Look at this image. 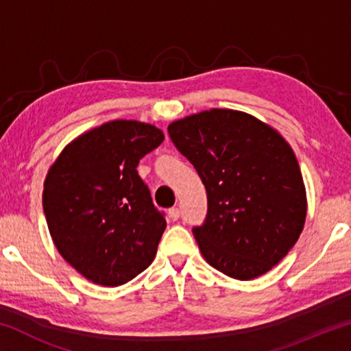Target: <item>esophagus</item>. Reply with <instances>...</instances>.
<instances>
[{
  "instance_id": "esophagus-1",
  "label": "esophagus",
  "mask_w": 351,
  "mask_h": 351,
  "mask_svg": "<svg viewBox=\"0 0 351 351\" xmlns=\"http://www.w3.org/2000/svg\"><path fill=\"white\" fill-rule=\"evenodd\" d=\"M169 218L171 219V221L180 219V209H178V207H171V209H169Z\"/></svg>"
}]
</instances>
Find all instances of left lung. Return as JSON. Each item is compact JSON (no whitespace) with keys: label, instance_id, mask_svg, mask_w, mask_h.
<instances>
[{"label":"left lung","instance_id":"1","mask_svg":"<svg viewBox=\"0 0 351 351\" xmlns=\"http://www.w3.org/2000/svg\"><path fill=\"white\" fill-rule=\"evenodd\" d=\"M169 134L206 187L207 215L193 235L207 263L237 280L272 269L306 217L293 148L257 117L221 108L171 122Z\"/></svg>","mask_w":351,"mask_h":351}]
</instances>
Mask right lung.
<instances>
[{
  "instance_id": "1",
  "label": "right lung",
  "mask_w": 351,
  "mask_h": 351,
  "mask_svg": "<svg viewBox=\"0 0 351 351\" xmlns=\"http://www.w3.org/2000/svg\"><path fill=\"white\" fill-rule=\"evenodd\" d=\"M164 134L111 121L63 148L45 180L43 210L57 251L83 277L119 287L152 265L165 230L138 164Z\"/></svg>"
}]
</instances>
